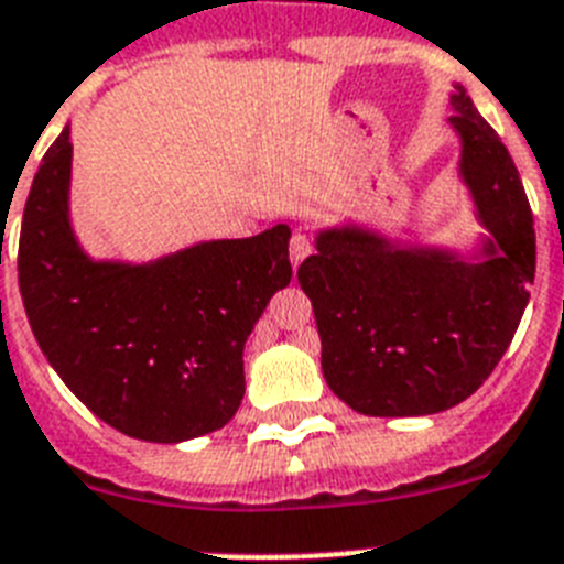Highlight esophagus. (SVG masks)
<instances>
[{
	"instance_id": "esophagus-1",
	"label": "esophagus",
	"mask_w": 564,
	"mask_h": 564,
	"mask_svg": "<svg viewBox=\"0 0 564 564\" xmlns=\"http://www.w3.org/2000/svg\"><path fill=\"white\" fill-rule=\"evenodd\" d=\"M311 253V239H307L305 230H293L291 236V264L293 268H300L305 262V257Z\"/></svg>"
}]
</instances>
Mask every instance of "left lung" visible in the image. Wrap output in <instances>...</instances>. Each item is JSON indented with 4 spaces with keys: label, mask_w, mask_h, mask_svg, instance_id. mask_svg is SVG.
<instances>
[{
    "label": "left lung",
    "mask_w": 564,
    "mask_h": 564,
    "mask_svg": "<svg viewBox=\"0 0 564 564\" xmlns=\"http://www.w3.org/2000/svg\"><path fill=\"white\" fill-rule=\"evenodd\" d=\"M451 108L459 180L485 228L476 248L402 242L345 223L322 228L296 271L314 305L325 382L365 416H427L465 402L531 300L536 234L517 165L462 85Z\"/></svg>",
    "instance_id": "obj_1"
}]
</instances>
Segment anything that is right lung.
Listing matches in <instances>:
<instances>
[{
    "label": "right lung",
    "mask_w": 564,
    "mask_h": 564,
    "mask_svg": "<svg viewBox=\"0 0 564 564\" xmlns=\"http://www.w3.org/2000/svg\"><path fill=\"white\" fill-rule=\"evenodd\" d=\"M70 124L33 176L19 291L42 354L82 405L142 442L196 440L234 420L242 350L291 282L288 225L151 262L94 259L70 223Z\"/></svg>",
    "instance_id": "add662e5"
}]
</instances>
